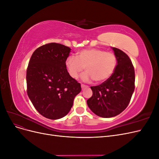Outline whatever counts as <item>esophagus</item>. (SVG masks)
<instances>
[{
    "label": "esophagus",
    "instance_id": "34e87169",
    "mask_svg": "<svg viewBox=\"0 0 159 159\" xmlns=\"http://www.w3.org/2000/svg\"><path fill=\"white\" fill-rule=\"evenodd\" d=\"M81 89H82V90H84L85 89H86V88H88V86L85 85H84V84H81Z\"/></svg>",
    "mask_w": 159,
    "mask_h": 159
}]
</instances>
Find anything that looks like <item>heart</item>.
Segmentation results:
<instances>
[{
    "label": "heart",
    "instance_id": "obj_1",
    "mask_svg": "<svg viewBox=\"0 0 159 159\" xmlns=\"http://www.w3.org/2000/svg\"><path fill=\"white\" fill-rule=\"evenodd\" d=\"M65 65L72 78L77 79L84 71H87L81 80L85 82L100 84L107 81L112 75L117 66V57L114 53L98 48L84 49L78 52L76 57L69 56Z\"/></svg>",
    "mask_w": 159,
    "mask_h": 159
}]
</instances>
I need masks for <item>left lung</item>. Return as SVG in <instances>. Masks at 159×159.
Instances as JSON below:
<instances>
[{
	"mask_svg": "<svg viewBox=\"0 0 159 159\" xmlns=\"http://www.w3.org/2000/svg\"><path fill=\"white\" fill-rule=\"evenodd\" d=\"M117 64L107 81L91 87L93 95L87 100L89 109L104 118L116 116L126 109L134 90V70L129 56L122 50L111 48Z\"/></svg>",
	"mask_w": 159,
	"mask_h": 159,
	"instance_id": "8db88e82",
	"label": "left lung"
}]
</instances>
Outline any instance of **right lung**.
<instances>
[{"instance_id": "1", "label": "right lung", "mask_w": 159, "mask_h": 159, "mask_svg": "<svg viewBox=\"0 0 159 159\" xmlns=\"http://www.w3.org/2000/svg\"><path fill=\"white\" fill-rule=\"evenodd\" d=\"M70 50L63 44H46L34 52L28 66V95L38 113L48 119L66 116L81 90L65 65Z\"/></svg>"}]
</instances>
